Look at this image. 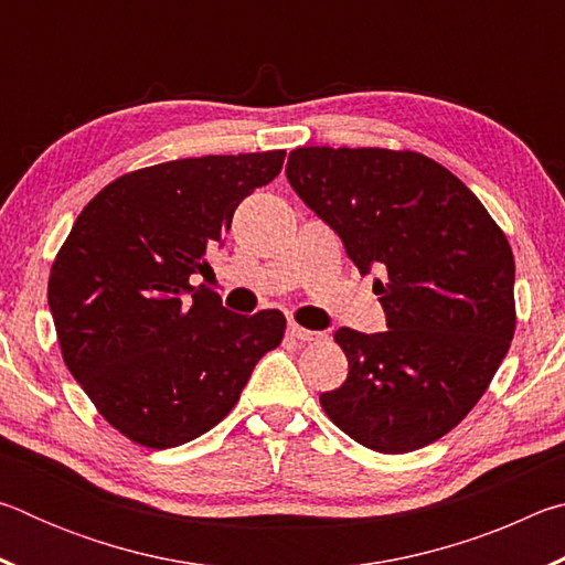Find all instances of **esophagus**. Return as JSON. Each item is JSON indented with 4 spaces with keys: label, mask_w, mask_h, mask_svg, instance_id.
<instances>
[{
    "label": "esophagus",
    "mask_w": 565,
    "mask_h": 565,
    "mask_svg": "<svg viewBox=\"0 0 565 565\" xmlns=\"http://www.w3.org/2000/svg\"><path fill=\"white\" fill-rule=\"evenodd\" d=\"M289 337L291 339H296V341H301V343H311V341H321L323 339V333L321 331H309V329H303V327H299V323H289Z\"/></svg>",
    "instance_id": "34e87169"
}]
</instances>
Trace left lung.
Returning a JSON list of instances; mask_svg holds the SVG:
<instances>
[{"label": "left lung", "instance_id": "8db88e82", "mask_svg": "<svg viewBox=\"0 0 565 565\" xmlns=\"http://www.w3.org/2000/svg\"><path fill=\"white\" fill-rule=\"evenodd\" d=\"M286 177L369 274L388 331L339 329L349 376L327 416L379 454H408L461 424L509 353L513 252L461 179L418 151L301 147Z\"/></svg>", "mask_w": 565, "mask_h": 565}]
</instances>
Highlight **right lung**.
Here are the masks:
<instances>
[{"label":"right lung","instance_id":"right-lung-1","mask_svg":"<svg viewBox=\"0 0 565 565\" xmlns=\"http://www.w3.org/2000/svg\"><path fill=\"white\" fill-rule=\"evenodd\" d=\"M284 157L212 154L129 171L76 216L52 264L50 311L66 369L129 441L174 448L206 434L281 343V311L232 313L191 276L212 274L206 252Z\"/></svg>","mask_w":565,"mask_h":565}]
</instances>
